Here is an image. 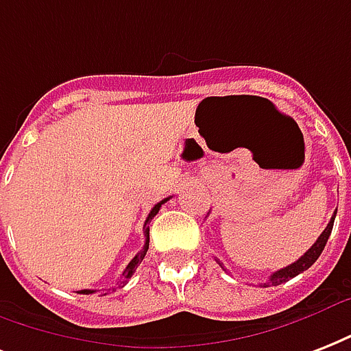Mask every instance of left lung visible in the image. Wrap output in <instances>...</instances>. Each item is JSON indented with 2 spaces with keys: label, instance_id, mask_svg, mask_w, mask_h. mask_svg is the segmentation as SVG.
Wrapping results in <instances>:
<instances>
[{
  "label": "left lung",
  "instance_id": "8db88e82",
  "mask_svg": "<svg viewBox=\"0 0 351 351\" xmlns=\"http://www.w3.org/2000/svg\"><path fill=\"white\" fill-rule=\"evenodd\" d=\"M333 221H335V215L331 217V221L328 223V226H326V230L320 234V237H318L317 241H315V245H313L309 250H307L304 256H302L298 261H294V263H291L289 267H285V269H280V271H276L274 274H271V278H269V282L263 283V287H269V285H280V283H285L287 280H291V278L298 276L300 272L307 271L309 267H311L315 261L318 259V256L322 254V250H324L326 243H328V239H330L331 235V230H333Z\"/></svg>",
  "mask_w": 351,
  "mask_h": 351
}]
</instances>
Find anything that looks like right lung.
<instances>
[{"label": "right lung", "mask_w": 351, "mask_h": 351, "mask_svg": "<svg viewBox=\"0 0 351 351\" xmlns=\"http://www.w3.org/2000/svg\"><path fill=\"white\" fill-rule=\"evenodd\" d=\"M167 200H169V199L160 200L158 204H154V208H152V210H151V213L147 215V221H145V224H143V234H145V245H143V248H141L140 252L134 256L132 261H130V263H128L127 267H125V271H123V274H121V282L123 283H127L128 280L132 278L134 271H136V269L140 267V263H141V261H143V258H145L147 250H149V226H147V224L151 223V219L154 217V215H156L158 211H160V208H162V204H165ZM79 293L80 294H92V293H95V291H92V289H82V291H79Z\"/></svg>", "instance_id": "right-lung-1"}]
</instances>
